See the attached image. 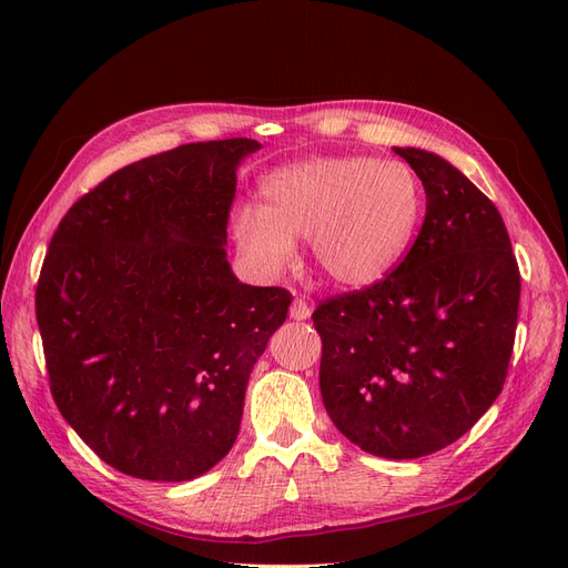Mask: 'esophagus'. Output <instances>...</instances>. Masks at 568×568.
Listing matches in <instances>:
<instances>
[{"label": "esophagus", "instance_id": "obj_1", "mask_svg": "<svg viewBox=\"0 0 568 568\" xmlns=\"http://www.w3.org/2000/svg\"><path fill=\"white\" fill-rule=\"evenodd\" d=\"M311 305H307L305 303V298H296L294 303H291V320H298V322H303V320H307V317H311Z\"/></svg>", "mask_w": 568, "mask_h": 568}]
</instances>
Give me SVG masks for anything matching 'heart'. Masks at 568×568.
Here are the masks:
<instances>
[{
    "instance_id": "obj_1",
    "label": "heart",
    "mask_w": 568,
    "mask_h": 568,
    "mask_svg": "<svg viewBox=\"0 0 568 568\" xmlns=\"http://www.w3.org/2000/svg\"><path fill=\"white\" fill-rule=\"evenodd\" d=\"M263 205H239L230 230L246 261L280 274L307 236L315 265L343 288H369L403 263L424 215V189L405 163L320 156L274 170Z\"/></svg>"
}]
</instances>
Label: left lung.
<instances>
[{
  "instance_id": "8db88e82",
  "label": "left lung",
  "mask_w": 568,
  "mask_h": 568,
  "mask_svg": "<svg viewBox=\"0 0 568 568\" xmlns=\"http://www.w3.org/2000/svg\"><path fill=\"white\" fill-rule=\"evenodd\" d=\"M426 192L403 263L317 305L320 390L338 432L386 459L443 450L503 390L521 277L493 201L438 153L395 146Z\"/></svg>"
}]
</instances>
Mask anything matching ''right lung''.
Instances as JSON below:
<instances>
[{
    "mask_svg": "<svg viewBox=\"0 0 568 568\" xmlns=\"http://www.w3.org/2000/svg\"><path fill=\"white\" fill-rule=\"evenodd\" d=\"M255 140L182 144L120 168L63 215L36 311L63 419L113 469L192 480L225 457L291 294L227 261L236 168Z\"/></svg>",
    "mask_w": 568,
    "mask_h": 568,
    "instance_id": "right-lung-1",
    "label": "right lung"
}]
</instances>
